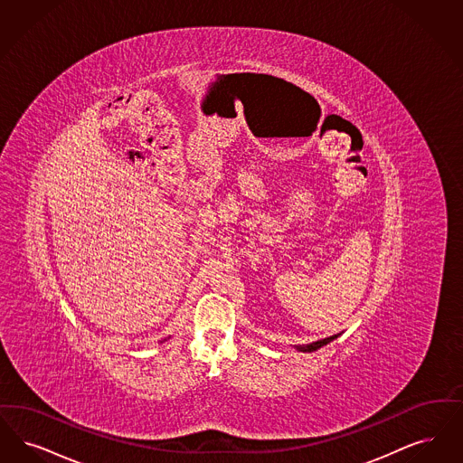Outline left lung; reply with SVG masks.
Returning <instances> with one entry per match:
<instances>
[{
  "mask_svg": "<svg viewBox=\"0 0 463 463\" xmlns=\"http://www.w3.org/2000/svg\"><path fill=\"white\" fill-rule=\"evenodd\" d=\"M339 335H341V334H335V335H330V337H326V339H320V341L311 342V344L294 345V349H298V351H301V353H313V351H318V349L323 347V345H326V344L335 341Z\"/></svg>",
  "mask_w": 463,
  "mask_h": 463,
  "instance_id": "1",
  "label": "left lung"
}]
</instances>
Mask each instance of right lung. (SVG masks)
<instances>
[{
    "label": "right lung",
    "mask_w": 463,
    "mask_h": 463,
    "mask_svg": "<svg viewBox=\"0 0 463 463\" xmlns=\"http://www.w3.org/2000/svg\"><path fill=\"white\" fill-rule=\"evenodd\" d=\"M167 339H169V337H167ZM167 339H164V341H161V344H162V342H165V341H167Z\"/></svg>",
    "instance_id": "obj_1"
}]
</instances>
